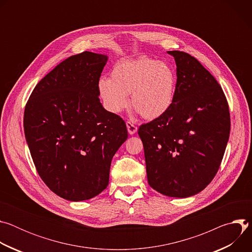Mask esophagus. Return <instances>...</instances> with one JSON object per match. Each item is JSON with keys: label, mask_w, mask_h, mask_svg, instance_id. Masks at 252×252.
Returning a JSON list of instances; mask_svg holds the SVG:
<instances>
[{"label": "esophagus", "mask_w": 252, "mask_h": 252, "mask_svg": "<svg viewBox=\"0 0 252 252\" xmlns=\"http://www.w3.org/2000/svg\"><path fill=\"white\" fill-rule=\"evenodd\" d=\"M126 127H127V130H128V133L129 134H133L136 132L137 130V126L135 125H133L131 122H126Z\"/></svg>", "instance_id": "obj_1"}]
</instances>
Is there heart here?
<instances>
[{"mask_svg":"<svg viewBox=\"0 0 252 252\" xmlns=\"http://www.w3.org/2000/svg\"><path fill=\"white\" fill-rule=\"evenodd\" d=\"M176 75L171 65L149 58L118 62L111 79L101 77L98 94L103 106L113 114L123 112L130 104L147 120H155L164 115L174 98Z\"/></svg>","mask_w":252,"mask_h":252,"instance_id":"b5f03b06","label":"heart"}]
</instances>
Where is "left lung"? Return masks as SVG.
Instances as JSON below:
<instances>
[{"label": "left lung", "mask_w": 252, "mask_h": 252, "mask_svg": "<svg viewBox=\"0 0 252 252\" xmlns=\"http://www.w3.org/2000/svg\"><path fill=\"white\" fill-rule=\"evenodd\" d=\"M176 63L174 98L161 117L138 127L149 185L171 197L203 190L217 174L230 132L226 96L192 56L169 51Z\"/></svg>", "instance_id": "left-lung-1"}]
</instances>
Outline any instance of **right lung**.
<instances>
[{
    "label": "right lung",
    "mask_w": 252,
    "mask_h": 252,
    "mask_svg": "<svg viewBox=\"0 0 252 252\" xmlns=\"http://www.w3.org/2000/svg\"><path fill=\"white\" fill-rule=\"evenodd\" d=\"M107 57L71 56L32 92L24 129L33 164L57 195L86 200L109 185L112 158L127 138L125 121L104 110L98 81Z\"/></svg>",
    "instance_id": "1"
}]
</instances>
